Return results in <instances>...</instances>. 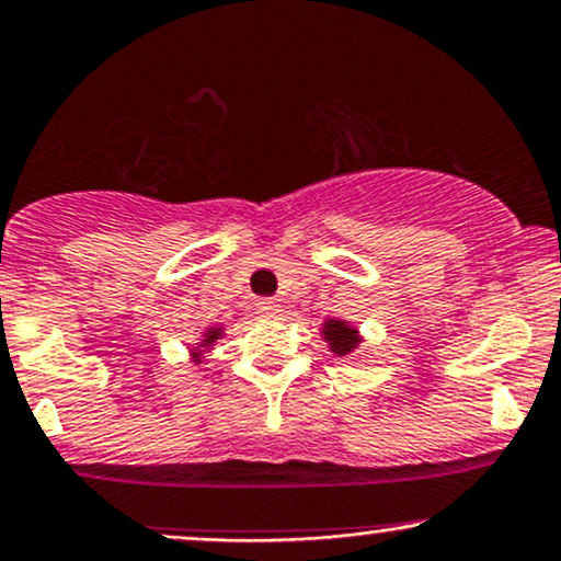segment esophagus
I'll list each match as a JSON object with an SVG mask.
<instances>
[{
	"mask_svg": "<svg viewBox=\"0 0 561 561\" xmlns=\"http://www.w3.org/2000/svg\"><path fill=\"white\" fill-rule=\"evenodd\" d=\"M255 313L259 316H279L282 313V302L274 300V298H261L255 300Z\"/></svg>",
	"mask_w": 561,
	"mask_h": 561,
	"instance_id": "obj_1",
	"label": "esophagus"
}]
</instances>
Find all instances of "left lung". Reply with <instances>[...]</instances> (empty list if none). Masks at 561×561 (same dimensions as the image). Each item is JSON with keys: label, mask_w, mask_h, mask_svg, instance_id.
<instances>
[{"label": "left lung", "mask_w": 561, "mask_h": 561, "mask_svg": "<svg viewBox=\"0 0 561 561\" xmlns=\"http://www.w3.org/2000/svg\"><path fill=\"white\" fill-rule=\"evenodd\" d=\"M327 340H329V345H332V350L334 353H340V355H347L350 350H353L355 345H357V336H355V332L353 329L347 327V323H342V321H327Z\"/></svg>", "instance_id": "1"}]
</instances>
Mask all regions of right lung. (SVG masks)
Segmentation results:
<instances>
[{"mask_svg": "<svg viewBox=\"0 0 561 561\" xmlns=\"http://www.w3.org/2000/svg\"><path fill=\"white\" fill-rule=\"evenodd\" d=\"M211 336H216V332H211V334H208V340H211Z\"/></svg>", "mask_w": 561, "mask_h": 561, "instance_id": "add662e5", "label": "right lung"}]
</instances>
